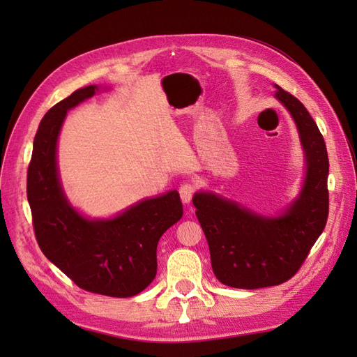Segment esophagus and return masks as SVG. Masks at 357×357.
<instances>
[{
    "label": "esophagus",
    "instance_id": "1",
    "mask_svg": "<svg viewBox=\"0 0 357 357\" xmlns=\"http://www.w3.org/2000/svg\"><path fill=\"white\" fill-rule=\"evenodd\" d=\"M195 190H197V188H195V185H193V183H183V185L178 189L181 201L185 204H189L192 197H193V193H195Z\"/></svg>",
    "mask_w": 357,
    "mask_h": 357
}]
</instances>
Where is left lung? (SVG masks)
<instances>
[{"mask_svg":"<svg viewBox=\"0 0 357 357\" xmlns=\"http://www.w3.org/2000/svg\"><path fill=\"white\" fill-rule=\"evenodd\" d=\"M275 98L295 119L307 176L299 197L278 218H265L210 192L193 195L210 247L213 273L236 289L277 286L294 277L326 226L329 214L326 144L298 98L275 84Z\"/></svg>","mask_w":357,"mask_h":357,"instance_id":"obj_1","label":"left lung"}]
</instances>
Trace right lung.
I'll use <instances>...</instances> for the list:
<instances>
[{
    "instance_id": "add662e5",
    "label": "right lung",
    "mask_w": 357,
    "mask_h": 357,
    "mask_svg": "<svg viewBox=\"0 0 357 357\" xmlns=\"http://www.w3.org/2000/svg\"><path fill=\"white\" fill-rule=\"evenodd\" d=\"M98 91L73 92L45 114L34 138L26 195L41 252L80 289L129 298L156 275V247L183 215L177 190L139 201L113 219L89 220L67 201L58 176L56 143L67 112Z\"/></svg>"
}]
</instances>
